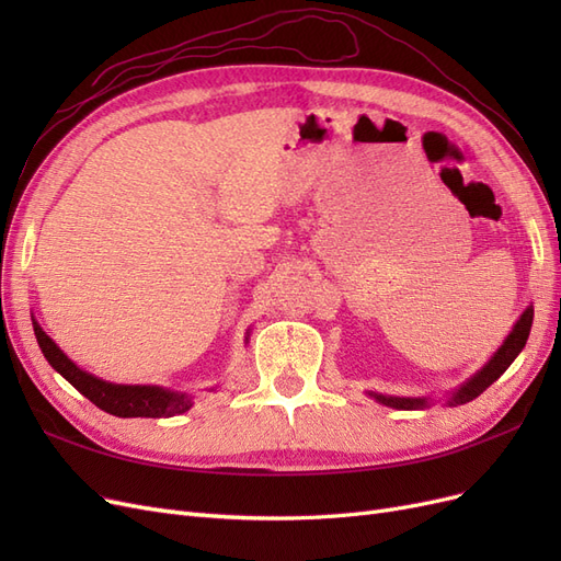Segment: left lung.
<instances>
[{"label":"left lung","mask_w":561,"mask_h":561,"mask_svg":"<svg viewBox=\"0 0 561 561\" xmlns=\"http://www.w3.org/2000/svg\"><path fill=\"white\" fill-rule=\"evenodd\" d=\"M531 322H534V309H526L522 313V318L517 320L515 330L511 332V336L505 339L503 346L499 348L494 358L489 360V365L480 371L478 377H472L461 390H456L449 402L451 404H466L472 398H478L480 393H484V390L491 383H494L507 367L513 365V360L524 348L526 339H529V332H531ZM375 398L386 407H396V410H421V407H426V400H421V398H390V396H375Z\"/></svg>","instance_id":"8db88e82"}]
</instances>
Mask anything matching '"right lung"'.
<instances>
[{
    "instance_id": "add662e5",
    "label": "right lung",
    "mask_w": 561,
    "mask_h": 561,
    "mask_svg": "<svg viewBox=\"0 0 561 561\" xmlns=\"http://www.w3.org/2000/svg\"><path fill=\"white\" fill-rule=\"evenodd\" d=\"M32 325H35V336L48 365L60 371L83 398H89L95 407L105 410L107 414L122 419H161L182 414L192 407L190 396L175 393V390H163L159 386H118L89 375V371L79 369L54 342H50L48 334L37 325V322H32Z\"/></svg>"
}]
</instances>
